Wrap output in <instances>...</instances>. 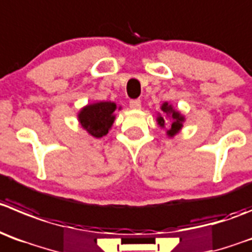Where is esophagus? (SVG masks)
Here are the masks:
<instances>
[{
	"label": "esophagus",
	"mask_w": 252,
	"mask_h": 252,
	"mask_svg": "<svg viewBox=\"0 0 252 252\" xmlns=\"http://www.w3.org/2000/svg\"><path fill=\"white\" fill-rule=\"evenodd\" d=\"M129 105H130V108H133V109H139V108L142 107V102H140V99H131L130 102H129Z\"/></svg>",
	"instance_id": "obj_1"
}]
</instances>
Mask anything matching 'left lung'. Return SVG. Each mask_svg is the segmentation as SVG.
Returning <instances> with one entry per match:
<instances>
[{"label":"left lung","instance_id":"1","mask_svg":"<svg viewBox=\"0 0 252 252\" xmlns=\"http://www.w3.org/2000/svg\"><path fill=\"white\" fill-rule=\"evenodd\" d=\"M161 110H163L164 113H166V114H170L171 118H173V123H171L170 129H169V130H168L169 135H170V137H173L174 134L178 133V131L180 130V128H182V126H183L182 122L184 121V118H183V117L179 114V113L175 112V110H174L173 108H171V105H169L168 103H164V104L161 105ZM158 122H159V124H160L161 126H164L163 117H159Z\"/></svg>","mask_w":252,"mask_h":252}]
</instances>
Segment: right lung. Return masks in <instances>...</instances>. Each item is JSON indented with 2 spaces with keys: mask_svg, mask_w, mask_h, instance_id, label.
I'll use <instances>...</instances> for the list:
<instances>
[{
  "mask_svg": "<svg viewBox=\"0 0 252 252\" xmlns=\"http://www.w3.org/2000/svg\"><path fill=\"white\" fill-rule=\"evenodd\" d=\"M115 109H117V105L110 102H100L87 105L79 113V122L91 135L95 138H102L108 133L114 122L113 113Z\"/></svg>",
  "mask_w": 252,
  "mask_h": 252,
  "instance_id": "1",
  "label": "right lung"
}]
</instances>
